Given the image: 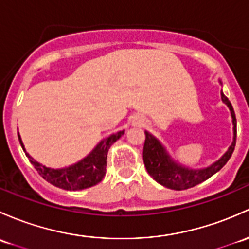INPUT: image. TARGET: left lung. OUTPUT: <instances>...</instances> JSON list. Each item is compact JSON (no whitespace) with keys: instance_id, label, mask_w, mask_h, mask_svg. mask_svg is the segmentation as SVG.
<instances>
[{"instance_id":"1","label":"left lung","mask_w":249,"mask_h":249,"mask_svg":"<svg viewBox=\"0 0 249 249\" xmlns=\"http://www.w3.org/2000/svg\"><path fill=\"white\" fill-rule=\"evenodd\" d=\"M221 95L223 103L227 104L230 112H231L232 124H234V141H232L231 145L229 146L228 151L218 161L214 162L208 168L195 171V169H188L186 167L180 166L169 158L161 143L153 135L145 131L143 161H144V166L150 177H153V179L156 180L160 185L177 191L195 187L196 185L200 184V182L205 181L209 178L213 177L214 173L218 172L231 158L235 144H236V117H235L234 108H232L228 98L223 93H221Z\"/></svg>"}]
</instances>
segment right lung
I'll list each match as a JSON object with an SVG mask.
<instances>
[{
  "label": "right lung",
  "instance_id": "1",
  "mask_svg": "<svg viewBox=\"0 0 249 249\" xmlns=\"http://www.w3.org/2000/svg\"><path fill=\"white\" fill-rule=\"evenodd\" d=\"M123 135H124V131H119L113 133L109 137L105 138L104 141H101L96 145V148L91 151L87 158L77 162L74 166L68 167V168H48V167H44L38 162H36L27 153H26V156H28L30 162L33 164L36 172L39 173V175L43 177V179H45L46 181L53 185V186L68 191L83 190V188L95 186L96 184H99L104 179L105 173H106V160L108 149ZM19 141L23 151H26L22 142H21L20 135Z\"/></svg>",
  "mask_w": 249,
  "mask_h": 249
}]
</instances>
